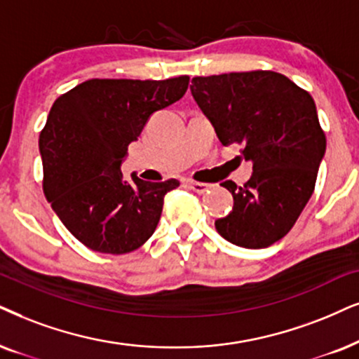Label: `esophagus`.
Segmentation results:
<instances>
[{"label":"esophagus","mask_w":359,"mask_h":359,"mask_svg":"<svg viewBox=\"0 0 359 359\" xmlns=\"http://www.w3.org/2000/svg\"><path fill=\"white\" fill-rule=\"evenodd\" d=\"M189 189H192L194 192L197 194H205L208 189H210V184H203V182H194V180H189L187 182Z\"/></svg>","instance_id":"1"}]
</instances>
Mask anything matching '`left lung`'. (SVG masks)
<instances>
[{"label": "left lung", "instance_id": "8db88e82", "mask_svg": "<svg viewBox=\"0 0 359 359\" xmlns=\"http://www.w3.org/2000/svg\"><path fill=\"white\" fill-rule=\"evenodd\" d=\"M192 96L224 146L240 144L253 172L232 192L233 208L215 229L230 243L265 248L283 238L315 190L326 151L315 101L273 71L229 72L194 78Z\"/></svg>", "mask_w": 359, "mask_h": 359}]
</instances>
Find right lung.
Here are the masks:
<instances>
[{
  "label": "right lung",
  "mask_w": 359,
  "mask_h": 359,
  "mask_svg": "<svg viewBox=\"0 0 359 359\" xmlns=\"http://www.w3.org/2000/svg\"><path fill=\"white\" fill-rule=\"evenodd\" d=\"M189 76L165 81L89 79L54 101L39 134L43 190L69 232L94 252H133L152 237L179 180L122 179L127 147L184 96Z\"/></svg>",
  "instance_id": "obj_1"
}]
</instances>
